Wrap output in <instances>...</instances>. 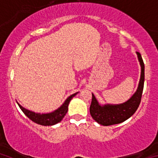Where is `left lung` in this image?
<instances>
[{
  "label": "left lung",
  "mask_w": 158,
  "mask_h": 158,
  "mask_svg": "<svg viewBox=\"0 0 158 158\" xmlns=\"http://www.w3.org/2000/svg\"><path fill=\"white\" fill-rule=\"evenodd\" d=\"M141 65V76L136 92L126 102L119 104H101L93 95L90 105V114L96 122L103 126H110L124 122L132 116L138 109L142 98L145 80V65L140 53L136 52Z\"/></svg>",
  "instance_id": "1"
}]
</instances>
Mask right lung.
I'll return each mask as SVG.
<instances>
[{
    "label": "right lung",
    "instance_id": "right-lung-1",
    "mask_svg": "<svg viewBox=\"0 0 158 158\" xmlns=\"http://www.w3.org/2000/svg\"><path fill=\"white\" fill-rule=\"evenodd\" d=\"M77 93L78 92L69 96L58 109L52 112L45 113V114L44 113H42V114L41 113H36L35 111H30V110H27L25 107H22L19 103L17 104L22 111L30 118L31 120L40 124V125H43V126H53L62 120V118H64V116L68 111V106H69V102L72 100L73 97H74Z\"/></svg>",
    "mask_w": 158,
    "mask_h": 158
}]
</instances>
